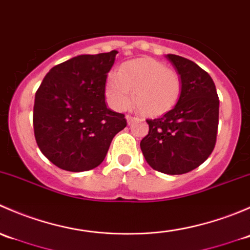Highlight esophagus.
<instances>
[{
    "instance_id": "1",
    "label": "esophagus",
    "mask_w": 250,
    "mask_h": 250,
    "mask_svg": "<svg viewBox=\"0 0 250 250\" xmlns=\"http://www.w3.org/2000/svg\"><path fill=\"white\" fill-rule=\"evenodd\" d=\"M125 118H127V122H128V125H130V123H132L133 121L135 120V117H133V116H130V115H127V116H125Z\"/></svg>"
}]
</instances>
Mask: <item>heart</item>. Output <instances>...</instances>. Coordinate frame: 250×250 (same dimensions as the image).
Segmentation results:
<instances>
[{
    "instance_id": "b5f03b06",
    "label": "heart",
    "mask_w": 250,
    "mask_h": 250,
    "mask_svg": "<svg viewBox=\"0 0 250 250\" xmlns=\"http://www.w3.org/2000/svg\"><path fill=\"white\" fill-rule=\"evenodd\" d=\"M178 71L152 58L125 62L106 82V98L117 111L127 109L133 98L145 115L155 117L169 111L181 94Z\"/></svg>"
}]
</instances>
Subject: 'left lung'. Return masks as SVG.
<instances>
[{"label": "left lung", "mask_w": 250, "mask_h": 250, "mask_svg": "<svg viewBox=\"0 0 250 250\" xmlns=\"http://www.w3.org/2000/svg\"><path fill=\"white\" fill-rule=\"evenodd\" d=\"M181 78V94L172 110L147 120L140 141L146 162L161 173L179 175L201 166L215 147L219 97L208 72L186 58L168 54Z\"/></svg>", "instance_id": "8db88e82"}]
</instances>
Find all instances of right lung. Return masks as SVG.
<instances>
[{"mask_svg":"<svg viewBox=\"0 0 250 250\" xmlns=\"http://www.w3.org/2000/svg\"><path fill=\"white\" fill-rule=\"evenodd\" d=\"M117 50L78 55L49 70L35 95L34 133L40 150L60 169L84 172L104 161L127 125L107 109L105 83Z\"/></svg>","mask_w":250,"mask_h":250,"instance_id":"1","label":"right lung"}]
</instances>
